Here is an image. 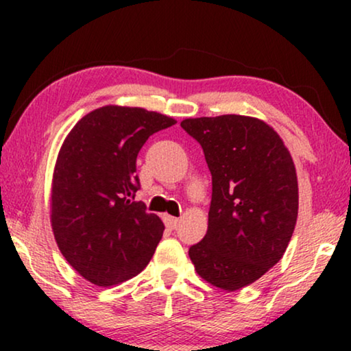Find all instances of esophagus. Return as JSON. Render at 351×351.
Listing matches in <instances>:
<instances>
[{"instance_id":"esophagus-1","label":"esophagus","mask_w":351,"mask_h":351,"mask_svg":"<svg viewBox=\"0 0 351 351\" xmlns=\"http://www.w3.org/2000/svg\"><path fill=\"white\" fill-rule=\"evenodd\" d=\"M162 220H165V223H166L167 228H176L177 223H179V219L172 217V215H165V217H162Z\"/></svg>"}]
</instances>
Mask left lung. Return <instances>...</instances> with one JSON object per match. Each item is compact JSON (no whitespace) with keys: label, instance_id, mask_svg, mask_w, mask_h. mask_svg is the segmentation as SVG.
Returning <instances> with one entry per match:
<instances>
[{"label":"left lung","instance_id":"left-lung-1","mask_svg":"<svg viewBox=\"0 0 351 351\" xmlns=\"http://www.w3.org/2000/svg\"><path fill=\"white\" fill-rule=\"evenodd\" d=\"M180 126L203 148L213 176L208 233L189 256L203 280L241 289L280 262L294 233V162L261 119L222 114L184 119Z\"/></svg>","mask_w":351,"mask_h":351}]
</instances>
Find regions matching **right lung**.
<instances>
[{
	"label": "right lung",
	"instance_id": "obj_1",
	"mask_svg": "<svg viewBox=\"0 0 351 351\" xmlns=\"http://www.w3.org/2000/svg\"><path fill=\"white\" fill-rule=\"evenodd\" d=\"M176 119L131 107H102L81 118L60 148L51 222L60 252L86 280L113 286L148 265L161 219L136 201V160L147 138Z\"/></svg>",
	"mask_w": 351,
	"mask_h": 351
}]
</instances>
